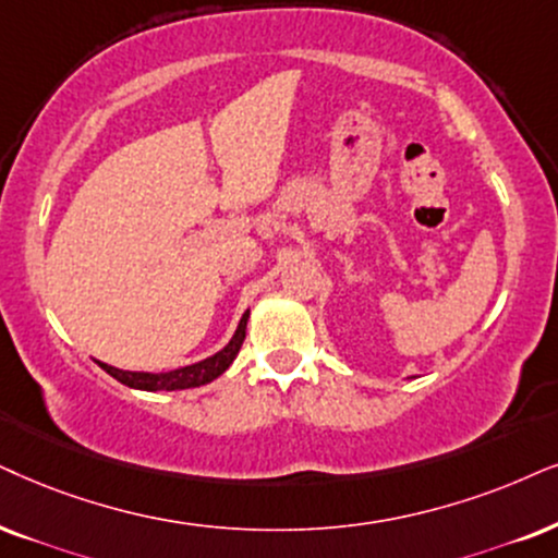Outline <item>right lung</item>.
I'll return each instance as SVG.
<instances>
[{
    "label": "right lung",
    "mask_w": 558,
    "mask_h": 558,
    "mask_svg": "<svg viewBox=\"0 0 558 558\" xmlns=\"http://www.w3.org/2000/svg\"><path fill=\"white\" fill-rule=\"evenodd\" d=\"M246 319H250V312L242 314L234 337H231V340L223 344L216 355L206 357V361H197L193 365H182V368L165 371V373H146V371H123L100 361L97 363H100V368L105 373H110L112 378L121 380V384L129 386V389H138V391L197 389V386H206L210 380H216L231 363H234V357L239 355V348H242L244 335H246Z\"/></svg>",
    "instance_id": "1"
}]
</instances>
